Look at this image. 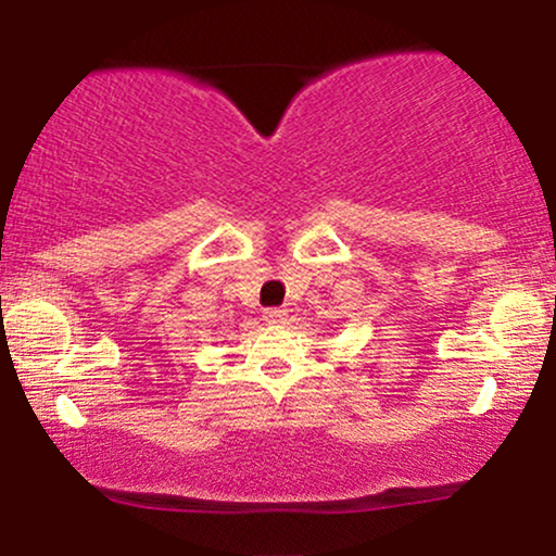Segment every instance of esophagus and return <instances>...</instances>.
<instances>
[{"mask_svg":"<svg viewBox=\"0 0 556 556\" xmlns=\"http://www.w3.org/2000/svg\"><path fill=\"white\" fill-rule=\"evenodd\" d=\"M263 318H265V324L280 326V324L288 321V311L286 308H265L263 311Z\"/></svg>","mask_w":556,"mask_h":556,"instance_id":"34e87169","label":"esophagus"}]
</instances>
